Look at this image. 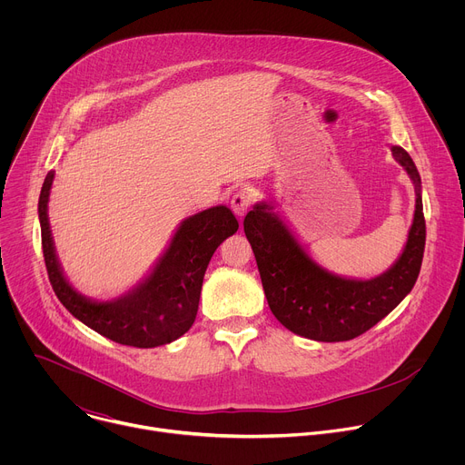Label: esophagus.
I'll use <instances>...</instances> for the list:
<instances>
[{
    "label": "esophagus",
    "mask_w": 465,
    "mask_h": 465,
    "mask_svg": "<svg viewBox=\"0 0 465 465\" xmlns=\"http://www.w3.org/2000/svg\"><path fill=\"white\" fill-rule=\"evenodd\" d=\"M253 198H255V191H253L252 187H242V189H239V191L232 196L230 204H232L233 213H235L239 219H242V217L246 215V212H248V208H250Z\"/></svg>",
    "instance_id": "34e87169"
}]
</instances>
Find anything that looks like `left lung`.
<instances>
[{
    "mask_svg": "<svg viewBox=\"0 0 465 465\" xmlns=\"http://www.w3.org/2000/svg\"><path fill=\"white\" fill-rule=\"evenodd\" d=\"M391 156L414 183L416 210L401 255L375 278H344L323 269L272 203H257L244 217V233L257 261L264 296L278 322L292 333L318 342L351 341L412 291L425 250L421 178L403 147L393 145Z\"/></svg>",
    "mask_w": 465,
    "mask_h": 465,
    "instance_id": "left-lung-1",
    "label": "left lung"
}]
</instances>
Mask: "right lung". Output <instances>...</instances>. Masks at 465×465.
<instances>
[{
	"label": "right lung",
	"instance_id": "obj_1",
	"mask_svg": "<svg viewBox=\"0 0 465 465\" xmlns=\"http://www.w3.org/2000/svg\"><path fill=\"white\" fill-rule=\"evenodd\" d=\"M53 180L51 171L40 191L38 219L45 269L60 303L99 335L123 346L156 348L187 333L196 318L210 259L239 228L235 215L226 206H213L183 219L151 272L134 289L99 302L75 291L60 267L47 215Z\"/></svg>",
	"mask_w": 465,
	"mask_h": 465
}]
</instances>
